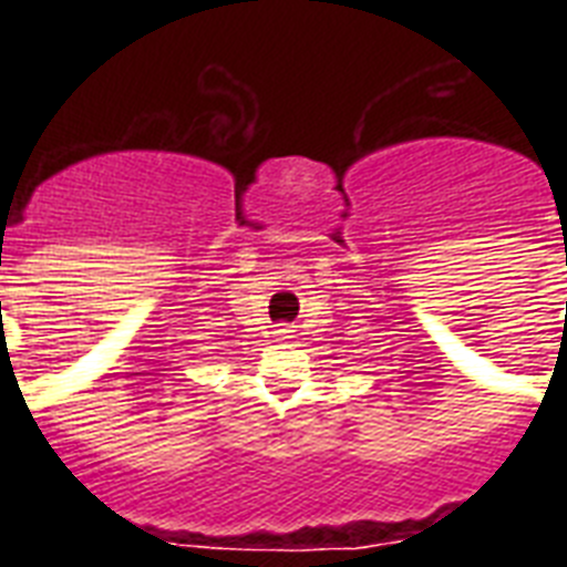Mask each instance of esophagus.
Wrapping results in <instances>:
<instances>
[{"instance_id": "34e87169", "label": "esophagus", "mask_w": 567, "mask_h": 567, "mask_svg": "<svg viewBox=\"0 0 567 567\" xmlns=\"http://www.w3.org/2000/svg\"><path fill=\"white\" fill-rule=\"evenodd\" d=\"M289 332H292V329H278V338H280V340L292 338V334H289Z\"/></svg>"}]
</instances>
